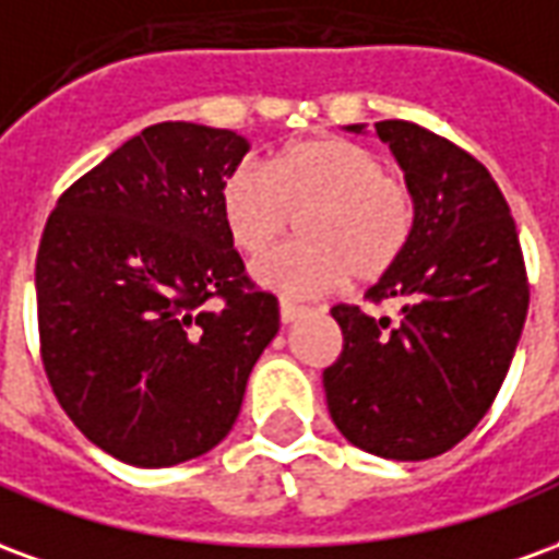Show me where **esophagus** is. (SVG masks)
<instances>
[{
  "label": "esophagus",
  "instance_id": "obj_1",
  "mask_svg": "<svg viewBox=\"0 0 559 559\" xmlns=\"http://www.w3.org/2000/svg\"><path fill=\"white\" fill-rule=\"evenodd\" d=\"M278 311H281V323H293V320H299V317L308 314V308H305V305L287 302V299H281Z\"/></svg>",
  "mask_w": 559,
  "mask_h": 559
}]
</instances>
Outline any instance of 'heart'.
Returning a JSON list of instances; mask_svg holds the SVG:
<instances>
[{"instance_id": "b5f03b06", "label": "heart", "mask_w": 559, "mask_h": 559, "mask_svg": "<svg viewBox=\"0 0 559 559\" xmlns=\"http://www.w3.org/2000/svg\"><path fill=\"white\" fill-rule=\"evenodd\" d=\"M299 215L305 239L260 257L251 275L284 296H323L347 278L380 281L399 263L413 197L377 152L344 138L293 143L269 167L245 160L224 179L221 218L242 254H263Z\"/></svg>"}]
</instances>
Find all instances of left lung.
Listing matches in <instances>:
<instances>
[{
  "instance_id": "8db88e82",
  "label": "left lung",
  "mask_w": 559,
  "mask_h": 559,
  "mask_svg": "<svg viewBox=\"0 0 559 559\" xmlns=\"http://www.w3.org/2000/svg\"><path fill=\"white\" fill-rule=\"evenodd\" d=\"M374 134L404 170L413 233L365 299L395 302L399 320L335 305L344 350L323 389L353 445L425 461L461 443L503 386L527 320V272L509 203L479 160L404 119Z\"/></svg>"
}]
</instances>
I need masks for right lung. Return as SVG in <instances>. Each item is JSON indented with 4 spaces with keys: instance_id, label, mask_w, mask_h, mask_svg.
I'll use <instances>...</instances> for the list:
<instances>
[{
    "instance_id": "add662e5",
    "label": "right lung",
    "mask_w": 559,
    "mask_h": 559,
    "mask_svg": "<svg viewBox=\"0 0 559 559\" xmlns=\"http://www.w3.org/2000/svg\"><path fill=\"white\" fill-rule=\"evenodd\" d=\"M248 140L158 122L59 197L38 263L53 395L86 440L131 467H173L230 433L251 368L278 335L221 218Z\"/></svg>"
}]
</instances>
